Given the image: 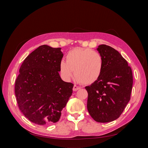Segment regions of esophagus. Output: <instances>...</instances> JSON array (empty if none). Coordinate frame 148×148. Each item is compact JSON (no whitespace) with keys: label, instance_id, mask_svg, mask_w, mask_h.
Wrapping results in <instances>:
<instances>
[{"label":"esophagus","instance_id":"esophagus-1","mask_svg":"<svg viewBox=\"0 0 148 148\" xmlns=\"http://www.w3.org/2000/svg\"><path fill=\"white\" fill-rule=\"evenodd\" d=\"M80 88L79 86H77V85H74L73 86V90L74 91H77V90H78V89H79Z\"/></svg>","mask_w":148,"mask_h":148}]
</instances>
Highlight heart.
<instances>
[{"label":"heart","mask_w":148,"mask_h":148,"mask_svg":"<svg viewBox=\"0 0 148 148\" xmlns=\"http://www.w3.org/2000/svg\"><path fill=\"white\" fill-rule=\"evenodd\" d=\"M104 66V60L100 53L90 49L75 48L66 55V62L59 64L60 73L66 80L73 77L84 84L95 82L99 78Z\"/></svg>","instance_id":"b5f03b06"}]
</instances>
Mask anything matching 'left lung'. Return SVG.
I'll list each match as a JSON object with an SVG mask.
<instances>
[{
	"label": "left lung",
	"mask_w": 148,
	"mask_h": 148,
	"mask_svg": "<svg viewBox=\"0 0 148 148\" xmlns=\"http://www.w3.org/2000/svg\"><path fill=\"white\" fill-rule=\"evenodd\" d=\"M97 50L104 66L99 78L85 87L87 108L95 121L107 123L117 119L130 100L133 74L127 60L115 49L101 44Z\"/></svg>",
	"instance_id": "left-lung-1"
}]
</instances>
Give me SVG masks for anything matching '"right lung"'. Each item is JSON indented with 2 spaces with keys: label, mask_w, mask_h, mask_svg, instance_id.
<instances>
[{
  "label": "right lung",
  "mask_w": 148,
  "mask_h": 148,
  "mask_svg": "<svg viewBox=\"0 0 148 148\" xmlns=\"http://www.w3.org/2000/svg\"><path fill=\"white\" fill-rule=\"evenodd\" d=\"M61 48L42 45L24 60L15 85L20 111L31 122L47 125L59 120L61 111L73 92V84L59 73Z\"/></svg>",
  "instance_id": "obj_1"
}]
</instances>
